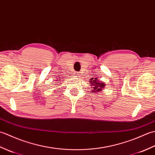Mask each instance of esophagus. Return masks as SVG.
<instances>
[{"label":"esophagus","mask_w":155,"mask_h":155,"mask_svg":"<svg viewBox=\"0 0 155 155\" xmlns=\"http://www.w3.org/2000/svg\"><path fill=\"white\" fill-rule=\"evenodd\" d=\"M74 74V77H81V72H75V73Z\"/></svg>","instance_id":"esophagus-1"}]
</instances>
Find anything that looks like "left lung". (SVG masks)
I'll return each mask as SVG.
<instances>
[{"label":"left lung","instance_id":"left-lung-1","mask_svg":"<svg viewBox=\"0 0 155 155\" xmlns=\"http://www.w3.org/2000/svg\"><path fill=\"white\" fill-rule=\"evenodd\" d=\"M93 79V78H92ZM91 83H92L91 86H93L92 87H93V88L94 89L93 90V93H96V92H99L101 91H102L103 88H104L105 84L104 83H103V82H99L98 78H94V80L91 81Z\"/></svg>","mask_w":155,"mask_h":155}]
</instances>
